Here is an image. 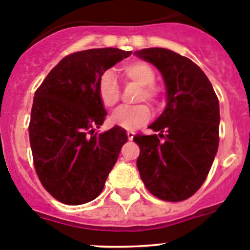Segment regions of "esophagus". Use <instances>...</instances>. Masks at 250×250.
Segmentation results:
<instances>
[{
	"label": "esophagus",
	"mask_w": 250,
	"mask_h": 250,
	"mask_svg": "<svg viewBox=\"0 0 250 250\" xmlns=\"http://www.w3.org/2000/svg\"><path fill=\"white\" fill-rule=\"evenodd\" d=\"M134 135H135V133L133 132V130H128V132H127V137H128V139H129V140H133Z\"/></svg>",
	"instance_id": "esophagus-1"
}]
</instances>
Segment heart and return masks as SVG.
<instances>
[{"label": "heart", "mask_w": 250, "mask_h": 250, "mask_svg": "<svg viewBox=\"0 0 250 250\" xmlns=\"http://www.w3.org/2000/svg\"><path fill=\"white\" fill-rule=\"evenodd\" d=\"M122 71L125 78L141 85L139 100L145 99L150 103H155L157 100L158 89L153 84L156 81V74L147 62H127L123 65ZM98 92L104 106L112 107L117 104L120 99V88L112 71H105L103 74L98 84ZM150 116V109L144 104L135 106H122L112 113L111 122L123 129L132 130L144 125Z\"/></svg>", "instance_id": "b5f03b06"}]
</instances>
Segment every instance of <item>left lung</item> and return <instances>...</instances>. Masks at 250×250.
Returning <instances> with one entry per match:
<instances>
[{"label": "left lung", "instance_id": "1", "mask_svg": "<svg viewBox=\"0 0 250 250\" xmlns=\"http://www.w3.org/2000/svg\"><path fill=\"white\" fill-rule=\"evenodd\" d=\"M134 54L157 67L167 97L165 111L148 125L160 134L134 137L140 147V178L160 200L184 201L202 186L218 152V97L206 74L188 58L166 48Z\"/></svg>", "mask_w": 250, "mask_h": 250}]
</instances>
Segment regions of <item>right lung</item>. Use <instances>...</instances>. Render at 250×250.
I'll return each instance as SVG.
<instances>
[{
    "label": "right lung",
    "mask_w": 250,
    "mask_h": 250,
    "mask_svg": "<svg viewBox=\"0 0 250 250\" xmlns=\"http://www.w3.org/2000/svg\"><path fill=\"white\" fill-rule=\"evenodd\" d=\"M130 54L94 48L67 55L35 93L29 125L35 169L62 203L78 206L97 198L127 143L118 125L99 134L95 128L106 116L98 92L100 77Z\"/></svg>",
    "instance_id": "1"
}]
</instances>
